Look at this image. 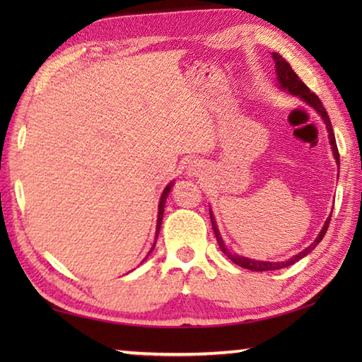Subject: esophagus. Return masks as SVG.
Listing matches in <instances>:
<instances>
[{"label": "esophagus", "instance_id": "obj_1", "mask_svg": "<svg viewBox=\"0 0 362 362\" xmlns=\"http://www.w3.org/2000/svg\"><path fill=\"white\" fill-rule=\"evenodd\" d=\"M204 168L206 166H204L203 161H199V159H193V161L188 164L187 173H188V175H192V177H198L199 174H203Z\"/></svg>", "mask_w": 362, "mask_h": 362}]
</instances>
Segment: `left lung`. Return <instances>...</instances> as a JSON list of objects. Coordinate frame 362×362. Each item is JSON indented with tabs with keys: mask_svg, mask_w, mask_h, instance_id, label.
Here are the masks:
<instances>
[{
	"mask_svg": "<svg viewBox=\"0 0 362 362\" xmlns=\"http://www.w3.org/2000/svg\"><path fill=\"white\" fill-rule=\"evenodd\" d=\"M273 60H274V65H276V76H278V83H279V88L283 90H287V93H291L292 95H297L302 99L305 103H308L311 108H315L317 113L321 115V118L326 122V127H327V132H329V142L330 146H332V151H334V158L337 159V164H340V155H339V148H337V144H335V136H334V129H332V124H330V119H329V115L326 112V108L322 107V103L320 100V97H317L315 93H311V90L306 88L305 83L300 79L296 71L292 70V66L287 64V60L283 59V56H279L278 52H273ZM211 214V222H212V230H214V235L217 238V243H218V247L222 252L228 257V259L236 263V265H240L243 268H247L250 272H273V269H281V268H286L292 265V263L298 262L300 259H303L305 255H308L311 250H313L317 244L321 243V240L326 235V231L329 228V223H330V216L326 223H324L322 230L320 231V236L316 238L315 243H311V246H308L306 249H303L302 252H298L297 255H293L292 259L286 260V262H260V260H252V259H247V257H243V255H238L235 252H230L228 247L225 246V243L222 240V236H220L218 228H217V223H216V218H214V214L212 211H209Z\"/></svg>",
	"mask_w": 362,
	"mask_h": 362,
	"instance_id": "left-lung-1",
	"label": "left lung"
}]
</instances>
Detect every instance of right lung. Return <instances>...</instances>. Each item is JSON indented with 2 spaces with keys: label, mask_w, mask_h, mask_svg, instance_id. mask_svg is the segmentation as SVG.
<instances>
[{
  "label": "right lung",
  "mask_w": 362,
  "mask_h": 362,
  "mask_svg": "<svg viewBox=\"0 0 362 362\" xmlns=\"http://www.w3.org/2000/svg\"><path fill=\"white\" fill-rule=\"evenodd\" d=\"M170 188H173V182L169 183V185L164 188V192H163V194H161V199H159V206H158V223H156V238H158V233H159V228H161V222H163V214H164V204H166V198H168V194H169V192H170ZM155 244H156V241H155ZM155 244H153V247H151V250L155 249ZM150 250V252H151ZM148 252V254H150Z\"/></svg>",
  "instance_id": "obj_1"
}]
</instances>
